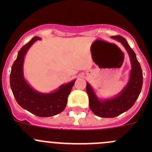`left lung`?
Instances as JSON below:
<instances>
[{"label":"left lung","instance_id":"8db88e82","mask_svg":"<svg viewBox=\"0 0 152 152\" xmlns=\"http://www.w3.org/2000/svg\"><path fill=\"white\" fill-rule=\"evenodd\" d=\"M111 38L120 42L129 53L132 70L129 82L121 92L110 99H98L91 86L87 83L86 91L89 97V106L91 111L101 118H115L129 110L138 98L142 86V72L134 50L130 48L125 38L121 36H112Z\"/></svg>","mask_w":152,"mask_h":152}]
</instances>
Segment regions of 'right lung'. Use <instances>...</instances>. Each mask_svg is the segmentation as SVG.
<instances>
[{
	"label": "right lung",
	"mask_w": 152,
	"mask_h": 152,
	"mask_svg": "<svg viewBox=\"0 0 152 152\" xmlns=\"http://www.w3.org/2000/svg\"><path fill=\"white\" fill-rule=\"evenodd\" d=\"M41 39L34 37L18 51V57L14 62L10 73V86L18 104L39 117H50L62 113L67 105V97L76 80L50 93H42L34 90L25 80L23 65L25 55L29 48L37 40Z\"/></svg>",
	"instance_id": "obj_1"
}]
</instances>
